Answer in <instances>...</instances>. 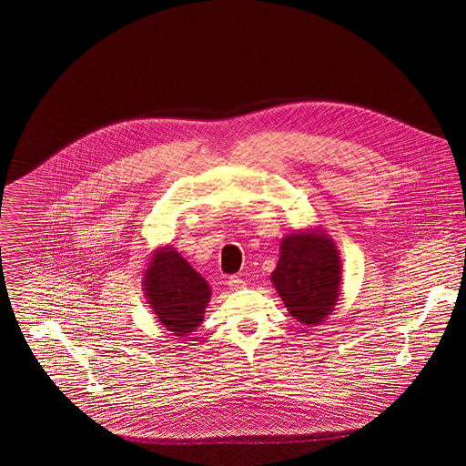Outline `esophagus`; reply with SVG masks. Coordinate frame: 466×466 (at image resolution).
Listing matches in <instances>:
<instances>
[{
    "label": "esophagus",
    "mask_w": 466,
    "mask_h": 466,
    "mask_svg": "<svg viewBox=\"0 0 466 466\" xmlns=\"http://www.w3.org/2000/svg\"><path fill=\"white\" fill-rule=\"evenodd\" d=\"M228 286H229V289L238 291V289H244V288H246V280L242 279V278H238V276H231V278L228 279Z\"/></svg>",
    "instance_id": "1"
}]
</instances>
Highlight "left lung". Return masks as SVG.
<instances>
[{
    "label": "left lung",
    "mask_w": 466,
    "mask_h": 466,
    "mask_svg": "<svg viewBox=\"0 0 466 466\" xmlns=\"http://www.w3.org/2000/svg\"><path fill=\"white\" fill-rule=\"evenodd\" d=\"M342 263L334 238L321 226L299 229L280 240L279 261L270 279L288 312L316 327L341 295Z\"/></svg>",
    "instance_id": "left-lung-1"
}]
</instances>
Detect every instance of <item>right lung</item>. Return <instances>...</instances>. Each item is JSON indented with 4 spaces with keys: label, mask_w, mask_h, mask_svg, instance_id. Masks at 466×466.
I'll use <instances>...</instances> for the list:
<instances>
[{
    "label": "right lung",
    "mask_w": 466,
    "mask_h": 466,
    "mask_svg": "<svg viewBox=\"0 0 466 466\" xmlns=\"http://www.w3.org/2000/svg\"><path fill=\"white\" fill-rule=\"evenodd\" d=\"M143 289L157 321L177 338H187L201 325L212 297L210 284L171 246L152 252Z\"/></svg>",
    "instance_id": "1"
}]
</instances>
